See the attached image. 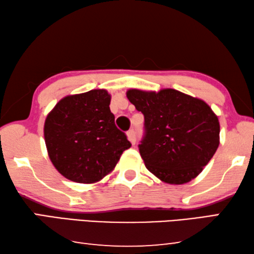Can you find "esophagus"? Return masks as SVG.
<instances>
[{"label": "esophagus", "instance_id": "esophagus-1", "mask_svg": "<svg viewBox=\"0 0 254 254\" xmlns=\"http://www.w3.org/2000/svg\"><path fill=\"white\" fill-rule=\"evenodd\" d=\"M127 139H128V141H130V142L132 143V144H135V142H136L135 131H134V130H130V131H127Z\"/></svg>", "mask_w": 254, "mask_h": 254}]
</instances>
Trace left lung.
I'll return each mask as SVG.
<instances>
[{
    "label": "left lung",
    "mask_w": 254,
    "mask_h": 254,
    "mask_svg": "<svg viewBox=\"0 0 254 254\" xmlns=\"http://www.w3.org/2000/svg\"><path fill=\"white\" fill-rule=\"evenodd\" d=\"M127 96L144 115L139 150L146 169L169 184L195 179L220 144V123L212 109L174 89H130Z\"/></svg>",
    "instance_id": "1"
}]
</instances>
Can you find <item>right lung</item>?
Returning <instances> with one entry per match:
<instances>
[{
	"instance_id": "right-lung-1",
	"label": "right lung",
	"mask_w": 254,
	"mask_h": 254,
	"mask_svg": "<svg viewBox=\"0 0 254 254\" xmlns=\"http://www.w3.org/2000/svg\"><path fill=\"white\" fill-rule=\"evenodd\" d=\"M110 102L107 90H91L64 96L47 115L44 140L49 158L70 181H101L131 146L115 127Z\"/></svg>"
}]
</instances>
